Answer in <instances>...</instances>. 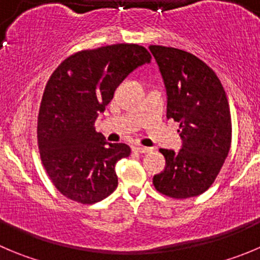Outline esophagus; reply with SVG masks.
Returning <instances> with one entry per match:
<instances>
[{
  "instance_id": "34e87169",
  "label": "esophagus",
  "mask_w": 260,
  "mask_h": 260,
  "mask_svg": "<svg viewBox=\"0 0 260 260\" xmlns=\"http://www.w3.org/2000/svg\"><path fill=\"white\" fill-rule=\"evenodd\" d=\"M133 151H135L136 154H147V152L151 151V149L144 146H133Z\"/></svg>"
}]
</instances>
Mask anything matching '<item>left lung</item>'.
Instances as JSON below:
<instances>
[{
	"label": "left lung",
	"instance_id": "left-lung-1",
	"mask_svg": "<svg viewBox=\"0 0 260 260\" xmlns=\"http://www.w3.org/2000/svg\"><path fill=\"white\" fill-rule=\"evenodd\" d=\"M166 84L167 118L179 123V152L160 149L166 168L155 188L173 199L201 195L217 178L231 147V113L224 88L212 68L183 50L150 46Z\"/></svg>",
	"mask_w": 260,
	"mask_h": 260
}]
</instances>
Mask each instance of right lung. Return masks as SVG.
<instances>
[{"label": "right lung", "mask_w": 260, "mask_h": 260, "mask_svg": "<svg viewBox=\"0 0 260 260\" xmlns=\"http://www.w3.org/2000/svg\"><path fill=\"white\" fill-rule=\"evenodd\" d=\"M150 60L142 46L118 43L79 51L50 77L38 113V149L48 177L65 198L89 205L116 188L115 164L129 156L131 149L106 142L94 131V120L125 77Z\"/></svg>", "instance_id": "right-lung-1"}]
</instances>
